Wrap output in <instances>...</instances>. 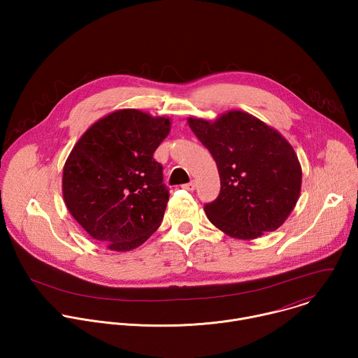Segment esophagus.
Here are the masks:
<instances>
[{
  "mask_svg": "<svg viewBox=\"0 0 358 358\" xmlns=\"http://www.w3.org/2000/svg\"><path fill=\"white\" fill-rule=\"evenodd\" d=\"M182 188L187 189V191H194V189H195V182L191 181V182H188V184H184Z\"/></svg>",
  "mask_w": 358,
  "mask_h": 358,
  "instance_id": "34e87169",
  "label": "esophagus"
}]
</instances>
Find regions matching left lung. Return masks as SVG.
I'll use <instances>...</instances> for the list:
<instances>
[{"mask_svg":"<svg viewBox=\"0 0 358 358\" xmlns=\"http://www.w3.org/2000/svg\"><path fill=\"white\" fill-rule=\"evenodd\" d=\"M189 129L217 163L221 192L203 207L208 220L235 239L250 241L285 224L301 189V166L290 143L243 110L214 120L188 117Z\"/></svg>","mask_w":358,"mask_h":358,"instance_id":"obj_1","label":"left lung"}]
</instances>
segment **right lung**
Segmentation results:
<instances>
[{
  "label": "right lung",
  "mask_w": 358,
  "mask_h": 358,
  "mask_svg": "<svg viewBox=\"0 0 358 358\" xmlns=\"http://www.w3.org/2000/svg\"><path fill=\"white\" fill-rule=\"evenodd\" d=\"M170 130L166 116L115 110L94 122L68 156L62 176L66 208L108 249H136L160 227L170 195L152 155Z\"/></svg>",
  "instance_id": "add662e5"
}]
</instances>
